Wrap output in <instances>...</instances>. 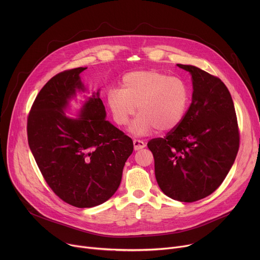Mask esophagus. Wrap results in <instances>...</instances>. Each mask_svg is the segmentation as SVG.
Returning a JSON list of instances; mask_svg holds the SVG:
<instances>
[{
  "label": "esophagus",
  "mask_w": 260,
  "mask_h": 260,
  "mask_svg": "<svg viewBox=\"0 0 260 260\" xmlns=\"http://www.w3.org/2000/svg\"><path fill=\"white\" fill-rule=\"evenodd\" d=\"M145 146H146L145 142H143V141H141V140H137V139L134 140V148H135V150L143 149V148H144Z\"/></svg>",
  "instance_id": "1"
}]
</instances>
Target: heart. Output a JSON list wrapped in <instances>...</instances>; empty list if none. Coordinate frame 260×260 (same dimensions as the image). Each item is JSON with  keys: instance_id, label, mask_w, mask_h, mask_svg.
Masks as SVG:
<instances>
[{"instance_id": "obj_1", "label": "heart", "mask_w": 260, "mask_h": 260, "mask_svg": "<svg viewBox=\"0 0 260 260\" xmlns=\"http://www.w3.org/2000/svg\"><path fill=\"white\" fill-rule=\"evenodd\" d=\"M107 103L119 125H126L138 116L129 127L136 136L150 134L155 128L168 133L183 121L189 103V90L183 80L170 77L155 70L126 73L121 89L113 88L107 94Z\"/></svg>"}]
</instances>
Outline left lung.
Segmentation results:
<instances>
[{"mask_svg": "<svg viewBox=\"0 0 260 260\" xmlns=\"http://www.w3.org/2000/svg\"><path fill=\"white\" fill-rule=\"evenodd\" d=\"M177 66L191 74L192 102L177 128L147 146L161 191L173 200L192 203L223 182L238 154L240 134L225 84L194 66Z\"/></svg>", "mask_w": 260, "mask_h": 260, "instance_id": "1", "label": "left lung"}]
</instances>
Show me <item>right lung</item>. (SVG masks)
Here are the masks:
<instances>
[{
    "label": "right lung",
    "mask_w": 260,
    "mask_h": 260,
    "mask_svg": "<svg viewBox=\"0 0 260 260\" xmlns=\"http://www.w3.org/2000/svg\"><path fill=\"white\" fill-rule=\"evenodd\" d=\"M71 69L52 77L37 95L27 117V141L48 186L77 208L99 206L118 189L133 140L106 120L100 91L83 104L78 118L64 111L77 91L80 73Z\"/></svg>",
    "instance_id": "1"
}]
</instances>
